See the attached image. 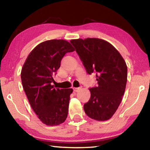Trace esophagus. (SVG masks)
Here are the masks:
<instances>
[{
  "instance_id": "obj_1",
  "label": "esophagus",
  "mask_w": 150,
  "mask_h": 150,
  "mask_svg": "<svg viewBox=\"0 0 150 150\" xmlns=\"http://www.w3.org/2000/svg\"><path fill=\"white\" fill-rule=\"evenodd\" d=\"M81 88H82V87H77V88H73V90H74L75 92H78V91H79L80 90H81Z\"/></svg>"
}]
</instances>
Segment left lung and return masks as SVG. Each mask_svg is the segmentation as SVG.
Instances as JSON below:
<instances>
[{
	"label": "left lung",
	"mask_w": 150,
	"mask_h": 150,
	"mask_svg": "<svg viewBox=\"0 0 150 150\" xmlns=\"http://www.w3.org/2000/svg\"><path fill=\"white\" fill-rule=\"evenodd\" d=\"M86 71L96 73L98 85L90 88L91 98L83 108L88 117L96 120L110 119L122 99L127 82V66L117 50L98 38L70 41Z\"/></svg>",
	"instance_id": "obj_1"
}]
</instances>
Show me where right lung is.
<instances>
[{"label": "right lung", "mask_w": 150, "mask_h": 150, "mask_svg": "<svg viewBox=\"0 0 150 150\" xmlns=\"http://www.w3.org/2000/svg\"><path fill=\"white\" fill-rule=\"evenodd\" d=\"M74 51L66 40H47L30 52L22 69V86L30 105L47 126L58 125L67 118L73 89L55 88L53 75H56L65 54Z\"/></svg>", "instance_id": "obj_1"}]
</instances>
